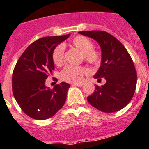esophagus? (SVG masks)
I'll list each match as a JSON object with an SVG mask.
<instances>
[{
	"mask_svg": "<svg viewBox=\"0 0 149 149\" xmlns=\"http://www.w3.org/2000/svg\"><path fill=\"white\" fill-rule=\"evenodd\" d=\"M72 85L73 86H75V87H82V86H83V84H72Z\"/></svg>",
	"mask_w": 149,
	"mask_h": 149,
	"instance_id": "esophagus-1",
	"label": "esophagus"
}]
</instances>
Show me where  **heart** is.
Wrapping results in <instances>:
<instances>
[{"label": "heart", "mask_w": 149, "mask_h": 149, "mask_svg": "<svg viewBox=\"0 0 149 149\" xmlns=\"http://www.w3.org/2000/svg\"><path fill=\"white\" fill-rule=\"evenodd\" d=\"M74 47L79 50L84 55V58L90 63L98 65L101 61V53L96 49H93L94 44L91 39L83 36H77L71 40ZM65 47L63 45H58L52 52V60L56 65H61L64 62ZM89 73V70L84 67L67 65L61 72V78L69 83H78L81 81L84 76Z\"/></svg>", "instance_id": "obj_1"}]
</instances>
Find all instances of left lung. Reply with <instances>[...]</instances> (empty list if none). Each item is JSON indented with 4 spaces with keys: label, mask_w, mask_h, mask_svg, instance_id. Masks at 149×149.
Masks as SVG:
<instances>
[{
    "label": "left lung",
    "mask_w": 149,
    "mask_h": 149,
    "mask_svg": "<svg viewBox=\"0 0 149 149\" xmlns=\"http://www.w3.org/2000/svg\"><path fill=\"white\" fill-rule=\"evenodd\" d=\"M97 42L101 49V63L94 78L106 80L104 85L95 86L88 97L89 104L104 113H113L130 102L136 91L137 74L132 58L123 45L104 31L78 32Z\"/></svg>",
    "instance_id": "1"
}]
</instances>
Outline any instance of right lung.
Wrapping results in <instances>:
<instances>
[{"mask_svg":"<svg viewBox=\"0 0 149 149\" xmlns=\"http://www.w3.org/2000/svg\"><path fill=\"white\" fill-rule=\"evenodd\" d=\"M70 36H46L35 41L23 52L12 76L14 98L29 117L44 120L53 116L65 103L69 84L61 82L52 90L45 79L55 69L52 52Z\"/></svg>","mask_w":149,"mask_h":149,"instance_id":"obj_1","label":"right lung"}]
</instances>
